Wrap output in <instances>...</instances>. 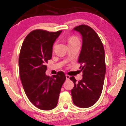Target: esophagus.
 Masks as SVG:
<instances>
[{"label": "esophagus", "mask_w": 126, "mask_h": 126, "mask_svg": "<svg viewBox=\"0 0 126 126\" xmlns=\"http://www.w3.org/2000/svg\"><path fill=\"white\" fill-rule=\"evenodd\" d=\"M65 77H66V79H67V80H69V78H70V76L67 75V74H66V75H65Z\"/></svg>", "instance_id": "34e87169"}]
</instances>
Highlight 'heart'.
I'll list each match as a JSON object with an SVG mask.
<instances>
[{
  "mask_svg": "<svg viewBox=\"0 0 126 126\" xmlns=\"http://www.w3.org/2000/svg\"><path fill=\"white\" fill-rule=\"evenodd\" d=\"M78 42H79L78 39L76 37H74V36L70 37L69 39H68V44L74 43H76Z\"/></svg>",
  "mask_w": 126,
  "mask_h": 126,
  "instance_id": "1",
  "label": "heart"
}]
</instances>
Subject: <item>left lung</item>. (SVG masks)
Masks as SVG:
<instances>
[{"label": "left lung", "mask_w": 126, "mask_h": 126, "mask_svg": "<svg viewBox=\"0 0 126 126\" xmlns=\"http://www.w3.org/2000/svg\"><path fill=\"white\" fill-rule=\"evenodd\" d=\"M82 37V46L79 55L83 78L76 83L70 77L74 86L71 90L73 102L80 108H88L96 103L103 89L106 74L105 53L103 44L90 27L80 25L74 28Z\"/></svg>", "instance_id": "left-lung-1"}]
</instances>
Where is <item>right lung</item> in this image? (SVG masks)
Masks as SVG:
<instances>
[{
	"mask_svg": "<svg viewBox=\"0 0 126 126\" xmlns=\"http://www.w3.org/2000/svg\"><path fill=\"white\" fill-rule=\"evenodd\" d=\"M62 32L34 30L25 38L20 49L19 68L23 88L32 103L42 110L57 106L66 79L62 71L53 77L46 74V63L52 58L53 45Z\"/></svg>",
	"mask_w": 126,
	"mask_h": 126,
	"instance_id": "right-lung-1",
	"label": "right lung"
}]
</instances>
